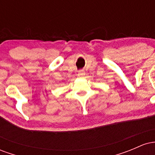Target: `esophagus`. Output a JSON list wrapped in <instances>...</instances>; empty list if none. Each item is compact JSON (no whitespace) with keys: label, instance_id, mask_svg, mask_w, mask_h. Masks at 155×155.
Segmentation results:
<instances>
[{"label":"esophagus","instance_id":"esophagus-1","mask_svg":"<svg viewBox=\"0 0 155 155\" xmlns=\"http://www.w3.org/2000/svg\"><path fill=\"white\" fill-rule=\"evenodd\" d=\"M84 75H85V73L83 70H79V73H78V76H79V77H83V76H84Z\"/></svg>","mask_w":155,"mask_h":155}]
</instances>
